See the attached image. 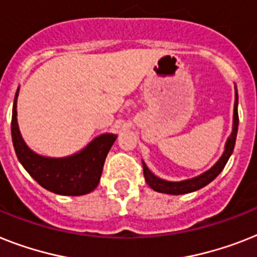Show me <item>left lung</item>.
Returning a JSON list of instances; mask_svg holds the SVG:
<instances>
[{
	"label": "left lung",
	"instance_id": "left-lung-1",
	"mask_svg": "<svg viewBox=\"0 0 257 257\" xmlns=\"http://www.w3.org/2000/svg\"><path fill=\"white\" fill-rule=\"evenodd\" d=\"M238 124H239V115H238V92H236V86H235V103H234V123H232V133L228 137L226 146H224V152L220 156L215 164L209 169V171L203 172L202 175L193 177L189 180H184V181H167L163 180L158 176H155L148 167L143 163V173L146 182L151 189L159 193H165V194H185V193H192L196 190L201 189L203 186H206L207 184L213 181L220 172L223 171L224 165L227 164L228 159H230L231 154L234 151L235 141H236V134H238Z\"/></svg>",
	"mask_w": 257,
	"mask_h": 257
}]
</instances>
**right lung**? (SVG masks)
<instances>
[{
  "instance_id": "obj_1",
  "label": "right lung",
  "mask_w": 257,
  "mask_h": 257,
  "mask_svg": "<svg viewBox=\"0 0 257 257\" xmlns=\"http://www.w3.org/2000/svg\"><path fill=\"white\" fill-rule=\"evenodd\" d=\"M19 90V89H18ZM13 105L12 138L17 158L44 189L61 196H84L93 192L102 175L107 152L115 142V134H102L82 151L67 158H46L31 151L21 137L17 122V97Z\"/></svg>"
}]
</instances>
